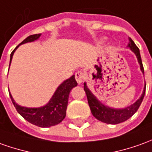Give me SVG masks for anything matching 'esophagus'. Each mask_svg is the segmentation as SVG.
<instances>
[{
  "label": "esophagus",
  "instance_id": "obj_1",
  "mask_svg": "<svg viewBox=\"0 0 152 152\" xmlns=\"http://www.w3.org/2000/svg\"><path fill=\"white\" fill-rule=\"evenodd\" d=\"M84 78H85V75H84V74H83V72H81V71H78V72H77V73L75 74V79H76V81L78 82V84L82 83Z\"/></svg>",
  "mask_w": 152,
  "mask_h": 152
}]
</instances>
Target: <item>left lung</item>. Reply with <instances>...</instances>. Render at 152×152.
Returning a JSON list of instances; mask_svg holds the SVG:
<instances>
[{
	"label": "left lung",
	"mask_w": 152,
	"mask_h": 152,
	"mask_svg": "<svg viewBox=\"0 0 152 152\" xmlns=\"http://www.w3.org/2000/svg\"><path fill=\"white\" fill-rule=\"evenodd\" d=\"M127 48H129L137 56V61L140 64V69L142 74H144V69L142 65L140 50L131 38H129V43L127 45ZM83 88L86 93L88 102V105L90 107L92 114L94 115V118H96L98 120L107 124H118L120 122H125L127 119H129L138 110L146 93V83H145L142 95L136 102L131 104L130 106L126 107L124 108H114V107L107 106L100 102L97 97L88 88L86 83H83Z\"/></svg>",
	"instance_id": "8db88e82"
}]
</instances>
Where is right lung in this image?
<instances>
[{
    "label": "right lung",
    "mask_w": 152,
    "mask_h": 152,
    "mask_svg": "<svg viewBox=\"0 0 152 152\" xmlns=\"http://www.w3.org/2000/svg\"><path fill=\"white\" fill-rule=\"evenodd\" d=\"M40 35L41 34H32L25 39L10 54V65L15 51L19 46L26 43L34 42L40 37ZM77 85L78 83L75 80L74 75L71 76L69 78L64 80L61 84L58 85L49 102L45 106L39 107H27L18 105L10 94V92H9V94L15 109L26 121L40 127H50L60 123L64 119L70 91Z\"/></svg>",
    "instance_id": "add662e5"
}]
</instances>
